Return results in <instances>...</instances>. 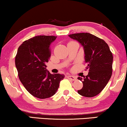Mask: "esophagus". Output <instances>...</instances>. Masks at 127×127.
I'll return each instance as SVG.
<instances>
[{"mask_svg": "<svg viewBox=\"0 0 127 127\" xmlns=\"http://www.w3.org/2000/svg\"><path fill=\"white\" fill-rule=\"evenodd\" d=\"M67 78L70 79L71 80H73V81H74L76 80V77L75 76H71V75H68L67 76Z\"/></svg>", "mask_w": 127, "mask_h": 127, "instance_id": "34e87169", "label": "esophagus"}]
</instances>
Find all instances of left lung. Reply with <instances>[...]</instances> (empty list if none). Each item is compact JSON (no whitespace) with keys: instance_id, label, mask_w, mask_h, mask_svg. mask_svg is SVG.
Returning <instances> with one entry per match:
<instances>
[{"instance_id":"8db88e82","label":"left lung","mask_w":127,"mask_h":127,"mask_svg":"<svg viewBox=\"0 0 127 127\" xmlns=\"http://www.w3.org/2000/svg\"><path fill=\"white\" fill-rule=\"evenodd\" d=\"M80 42L84 49L88 74L83 79V86L77 91L83 96L91 97L100 94L107 85L112 73L113 56L108 45L103 39L89 33L68 35Z\"/></svg>"}]
</instances>
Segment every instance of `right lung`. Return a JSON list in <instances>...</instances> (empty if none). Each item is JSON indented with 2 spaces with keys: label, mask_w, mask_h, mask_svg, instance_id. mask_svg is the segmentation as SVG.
Instances as JSON below:
<instances>
[{
  "label": "right lung",
  "mask_w": 127,
  "mask_h": 127,
  "mask_svg": "<svg viewBox=\"0 0 127 127\" xmlns=\"http://www.w3.org/2000/svg\"><path fill=\"white\" fill-rule=\"evenodd\" d=\"M56 36L39 35L24 41L18 49L15 65L19 79L27 91L39 99L56 94L64 74H51L46 69L50 45Z\"/></svg>",
  "instance_id": "1"
}]
</instances>
